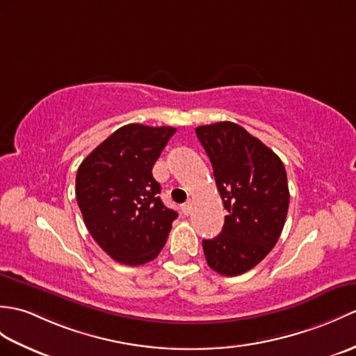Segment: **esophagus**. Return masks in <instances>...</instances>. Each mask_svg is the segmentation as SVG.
Segmentation results:
<instances>
[{
	"mask_svg": "<svg viewBox=\"0 0 356 356\" xmlns=\"http://www.w3.org/2000/svg\"><path fill=\"white\" fill-rule=\"evenodd\" d=\"M181 212H184V216H188V213L191 212V203L186 202V203L181 204Z\"/></svg>",
	"mask_w": 356,
	"mask_h": 356,
	"instance_id": "34e87169",
	"label": "esophagus"
}]
</instances>
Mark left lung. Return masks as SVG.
<instances>
[{
	"instance_id": "left-lung-1",
	"label": "left lung",
	"mask_w": 356,
	"mask_h": 356,
	"mask_svg": "<svg viewBox=\"0 0 356 356\" xmlns=\"http://www.w3.org/2000/svg\"><path fill=\"white\" fill-rule=\"evenodd\" d=\"M195 134L227 211L221 234L203 239L206 261L222 276L243 275L266 258L282 234L290 204L285 167L235 122L200 126Z\"/></svg>"
}]
</instances>
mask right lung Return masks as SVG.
Listing matches in <instances>:
<instances>
[{
    "mask_svg": "<svg viewBox=\"0 0 356 356\" xmlns=\"http://www.w3.org/2000/svg\"><path fill=\"white\" fill-rule=\"evenodd\" d=\"M175 127L127 124L80 163L76 197L95 243L126 266L153 261L179 213L161 200L152 170Z\"/></svg>",
    "mask_w": 356,
    "mask_h": 356,
    "instance_id": "obj_1",
    "label": "right lung"
}]
</instances>
